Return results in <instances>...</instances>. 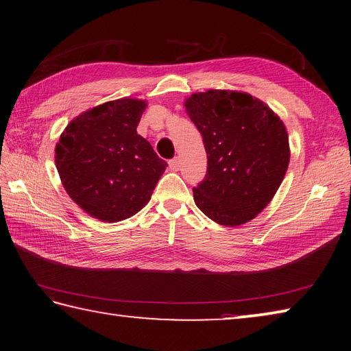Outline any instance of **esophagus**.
Listing matches in <instances>:
<instances>
[{
    "label": "esophagus",
    "instance_id": "esophagus-1",
    "mask_svg": "<svg viewBox=\"0 0 351 351\" xmlns=\"http://www.w3.org/2000/svg\"><path fill=\"white\" fill-rule=\"evenodd\" d=\"M179 167H180V160H179V158H173V159L169 160V169H171V171L178 172Z\"/></svg>",
    "mask_w": 351,
    "mask_h": 351
}]
</instances>
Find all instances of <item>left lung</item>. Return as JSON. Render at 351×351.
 Wrapping results in <instances>:
<instances>
[{
  "label": "left lung",
  "mask_w": 351,
  "mask_h": 351,
  "mask_svg": "<svg viewBox=\"0 0 351 351\" xmlns=\"http://www.w3.org/2000/svg\"><path fill=\"white\" fill-rule=\"evenodd\" d=\"M206 150L205 179L193 199L208 218L225 226L254 219L276 195L289 162L282 120L248 93L208 90L185 101Z\"/></svg>",
  "instance_id": "1"
}]
</instances>
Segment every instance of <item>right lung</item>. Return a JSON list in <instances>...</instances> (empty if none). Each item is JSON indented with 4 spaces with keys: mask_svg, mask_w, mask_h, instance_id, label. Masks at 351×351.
I'll list each match as a JSON object with an SVG mask.
<instances>
[{
    "mask_svg": "<svg viewBox=\"0 0 351 351\" xmlns=\"http://www.w3.org/2000/svg\"><path fill=\"white\" fill-rule=\"evenodd\" d=\"M139 99H117L74 117L56 145V167L71 199L103 222L138 213L167 163L136 132L146 109Z\"/></svg>",
    "mask_w": 351,
    "mask_h": 351,
    "instance_id": "1",
    "label": "right lung"
}]
</instances>
